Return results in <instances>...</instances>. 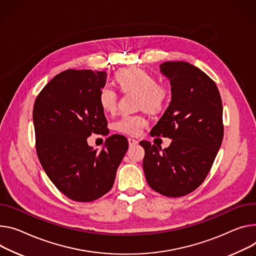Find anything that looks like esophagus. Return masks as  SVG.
I'll return each instance as SVG.
<instances>
[{
  "label": "esophagus",
  "mask_w": 256,
  "mask_h": 256,
  "mask_svg": "<svg viewBox=\"0 0 256 256\" xmlns=\"http://www.w3.org/2000/svg\"><path fill=\"white\" fill-rule=\"evenodd\" d=\"M128 142L130 146H134V145H138V143L136 140H134V138H128Z\"/></svg>",
  "instance_id": "obj_1"
}]
</instances>
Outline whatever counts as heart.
<instances>
[{"label": "heart", "mask_w": 256, "mask_h": 256, "mask_svg": "<svg viewBox=\"0 0 256 256\" xmlns=\"http://www.w3.org/2000/svg\"><path fill=\"white\" fill-rule=\"evenodd\" d=\"M115 82L124 92H136L138 96V106L148 112H158L168 100L170 90L166 84L156 82L150 72L136 67H126L115 74ZM103 111L111 113L118 106V94L111 86H103L98 96ZM146 120L140 115L124 114L115 122V130L126 134L136 136L146 126Z\"/></svg>", "instance_id": "obj_1"}]
</instances>
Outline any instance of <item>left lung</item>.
<instances>
[{
    "label": "left lung",
    "instance_id": "1",
    "mask_svg": "<svg viewBox=\"0 0 256 256\" xmlns=\"http://www.w3.org/2000/svg\"><path fill=\"white\" fill-rule=\"evenodd\" d=\"M170 82L172 101L150 132L168 136L161 149L141 141L148 184L161 195L182 197L203 182L222 142V103L216 82L198 67L184 61L160 64Z\"/></svg>",
    "mask_w": 256,
    "mask_h": 256
}]
</instances>
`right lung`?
<instances>
[{
    "instance_id": "obj_1",
    "label": "right lung",
    "mask_w": 256,
    "mask_h": 256,
    "mask_svg": "<svg viewBox=\"0 0 256 256\" xmlns=\"http://www.w3.org/2000/svg\"><path fill=\"white\" fill-rule=\"evenodd\" d=\"M107 74L68 69L40 90L34 105L36 148L55 187L69 199L94 201L112 188L128 143L122 134L108 136L100 152L88 136L107 134L98 96Z\"/></svg>"
}]
</instances>
